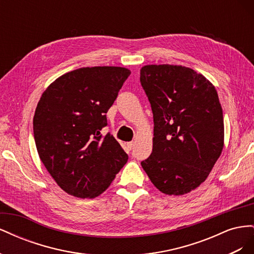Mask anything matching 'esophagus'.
<instances>
[{"label": "esophagus", "instance_id": "1", "mask_svg": "<svg viewBox=\"0 0 254 254\" xmlns=\"http://www.w3.org/2000/svg\"><path fill=\"white\" fill-rule=\"evenodd\" d=\"M134 142H129V143H127V146H128V148L129 149H132L133 148V146H134Z\"/></svg>", "mask_w": 254, "mask_h": 254}]
</instances>
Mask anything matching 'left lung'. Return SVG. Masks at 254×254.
Wrapping results in <instances>:
<instances>
[{"label":"left lung","instance_id":"obj_1","mask_svg":"<svg viewBox=\"0 0 254 254\" xmlns=\"http://www.w3.org/2000/svg\"><path fill=\"white\" fill-rule=\"evenodd\" d=\"M140 74L155 124L152 152L141 165L160 191L188 194L205 181L224 148L216 89L182 65L148 64Z\"/></svg>","mask_w":254,"mask_h":254}]
</instances>
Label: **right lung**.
I'll return each instance as SVG.
<instances>
[{
	"label": "right lung",
	"instance_id": "1",
	"mask_svg": "<svg viewBox=\"0 0 254 254\" xmlns=\"http://www.w3.org/2000/svg\"><path fill=\"white\" fill-rule=\"evenodd\" d=\"M130 70L80 67L60 76L45 90L34 115L39 157L65 193L95 198L109 188L128 160L113 135L101 130Z\"/></svg>",
	"mask_w": 254,
	"mask_h": 254
}]
</instances>
